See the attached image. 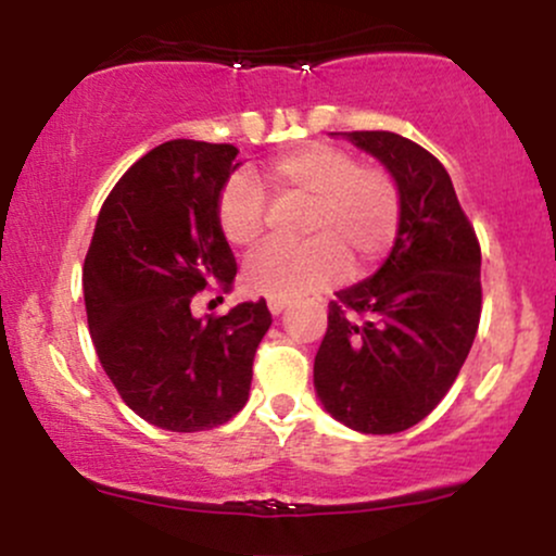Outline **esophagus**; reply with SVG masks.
Listing matches in <instances>:
<instances>
[{
  "label": "esophagus",
  "mask_w": 556,
  "mask_h": 556,
  "mask_svg": "<svg viewBox=\"0 0 556 556\" xmlns=\"http://www.w3.org/2000/svg\"><path fill=\"white\" fill-rule=\"evenodd\" d=\"M287 308V300H269V311L274 316H279Z\"/></svg>",
  "instance_id": "1"
}]
</instances>
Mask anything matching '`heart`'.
I'll return each mask as SVG.
<instances>
[{
	"instance_id": "heart-1",
	"label": "heart",
	"mask_w": 556,
	"mask_h": 556,
	"mask_svg": "<svg viewBox=\"0 0 556 556\" xmlns=\"http://www.w3.org/2000/svg\"><path fill=\"white\" fill-rule=\"evenodd\" d=\"M274 198L305 201L300 245H264L248 258L242 279L253 295L295 300L321 290L344 271L374 269L400 229V190L381 167L334 146L311 143L277 156L264 169ZM216 225L232 248H251L264 235V193L251 175H235L216 201Z\"/></svg>"
}]
</instances>
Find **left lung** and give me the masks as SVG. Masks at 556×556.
Here are the masks:
<instances>
[{
	"mask_svg": "<svg viewBox=\"0 0 556 556\" xmlns=\"http://www.w3.org/2000/svg\"><path fill=\"white\" fill-rule=\"evenodd\" d=\"M342 138L394 177L400 229L384 264L329 303L314 387L348 429L397 433L429 416L468 358L481 318V248L437 156L387 130Z\"/></svg>",
	"mask_w": 556,
	"mask_h": 556,
	"instance_id": "8db88e82",
	"label": "left lung"
}]
</instances>
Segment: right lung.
I'll return each mask as SVG.
<instances>
[{
  "instance_id": "1",
  "label": "right lung",
  "mask_w": 556,
  "mask_h": 556,
  "mask_svg": "<svg viewBox=\"0 0 556 556\" xmlns=\"http://www.w3.org/2000/svg\"><path fill=\"white\" fill-rule=\"evenodd\" d=\"M229 143L169 140L138 159L101 206L83 292L101 368L136 416L206 431L248 402L253 358L271 327L266 300L195 318V292L232 290L235 256L216 201L240 167Z\"/></svg>"
}]
</instances>
